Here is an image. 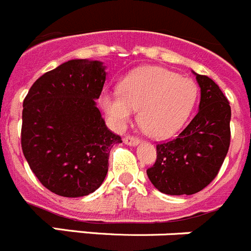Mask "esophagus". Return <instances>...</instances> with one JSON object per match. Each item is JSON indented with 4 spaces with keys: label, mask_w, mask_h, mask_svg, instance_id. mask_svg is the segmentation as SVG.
Returning <instances> with one entry per match:
<instances>
[{
    "label": "esophagus",
    "mask_w": 251,
    "mask_h": 251,
    "mask_svg": "<svg viewBox=\"0 0 251 251\" xmlns=\"http://www.w3.org/2000/svg\"><path fill=\"white\" fill-rule=\"evenodd\" d=\"M123 142H124V144H127V146H132V147L138 146V144H139V141H138L137 138L132 137V135H126V137L123 138Z\"/></svg>",
    "instance_id": "esophagus-1"
}]
</instances>
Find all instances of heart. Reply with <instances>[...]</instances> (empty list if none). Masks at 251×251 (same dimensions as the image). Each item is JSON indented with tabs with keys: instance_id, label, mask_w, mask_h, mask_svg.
I'll return each mask as SVG.
<instances>
[{
	"instance_id": "heart-1",
	"label": "heart",
	"mask_w": 251,
	"mask_h": 251,
	"mask_svg": "<svg viewBox=\"0 0 251 251\" xmlns=\"http://www.w3.org/2000/svg\"><path fill=\"white\" fill-rule=\"evenodd\" d=\"M197 98L194 80L151 66L128 75L119 84V92L103 94L100 105L116 129H123L139 109V121L149 134L167 139L181 129Z\"/></svg>"
}]
</instances>
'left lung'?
I'll return each mask as SVG.
<instances>
[{
	"label": "left lung",
	"mask_w": 251,
	"mask_h": 251,
	"mask_svg": "<svg viewBox=\"0 0 251 251\" xmlns=\"http://www.w3.org/2000/svg\"><path fill=\"white\" fill-rule=\"evenodd\" d=\"M201 87L199 109L173 141L157 146V160L147 171L149 180L168 195L201 192L218 176L230 146L231 109L219 86L193 72Z\"/></svg>",
	"instance_id": "left-lung-1"
}]
</instances>
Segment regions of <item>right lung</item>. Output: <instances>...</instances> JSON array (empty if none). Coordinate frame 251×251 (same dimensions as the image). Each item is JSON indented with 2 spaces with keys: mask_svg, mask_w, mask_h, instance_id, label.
<instances>
[{
  "mask_svg": "<svg viewBox=\"0 0 251 251\" xmlns=\"http://www.w3.org/2000/svg\"><path fill=\"white\" fill-rule=\"evenodd\" d=\"M100 61L71 59L45 73L24 100L21 146L31 171L61 197H84L102 185L109 151L122 143L97 108L105 82Z\"/></svg>",
  "mask_w": 251,
  "mask_h": 251,
  "instance_id": "obj_1",
  "label": "right lung"
}]
</instances>
